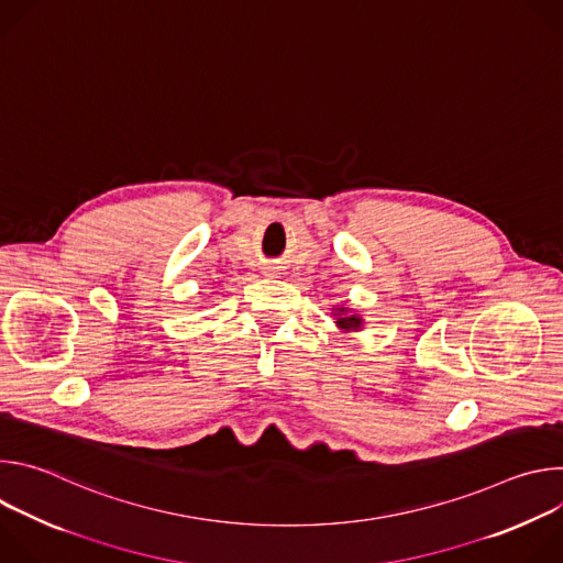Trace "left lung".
<instances>
[{"instance_id":"obj_1","label":"left lung","mask_w":563,"mask_h":563,"mask_svg":"<svg viewBox=\"0 0 563 563\" xmlns=\"http://www.w3.org/2000/svg\"><path fill=\"white\" fill-rule=\"evenodd\" d=\"M336 309H339V313H334V316H336V325H339L341 330H345V332H350V330H361V325H363V318H361V316L350 313L347 307H336Z\"/></svg>"}]
</instances>
